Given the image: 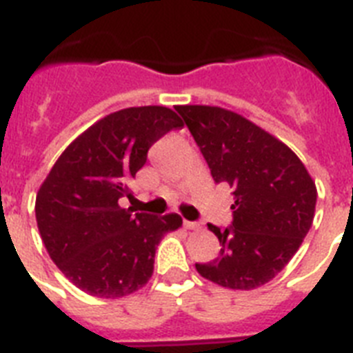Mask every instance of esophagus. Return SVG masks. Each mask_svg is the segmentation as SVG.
<instances>
[{"label": "esophagus", "instance_id": "esophagus-1", "mask_svg": "<svg viewBox=\"0 0 353 353\" xmlns=\"http://www.w3.org/2000/svg\"><path fill=\"white\" fill-rule=\"evenodd\" d=\"M183 225H185V229H188V231H197V229H201V223L190 222V220H185V222H183Z\"/></svg>", "mask_w": 353, "mask_h": 353}]
</instances>
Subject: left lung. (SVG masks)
I'll use <instances>...</instances> for the list:
<instances>
[{"mask_svg":"<svg viewBox=\"0 0 353 353\" xmlns=\"http://www.w3.org/2000/svg\"><path fill=\"white\" fill-rule=\"evenodd\" d=\"M208 161L214 183L232 186V223L208 229L220 256L195 263L199 274L229 290L270 283L290 263L314 219L316 185L299 156L274 134L220 106H176Z\"/></svg>","mask_w":353,"mask_h":353,"instance_id":"obj_1","label":"left lung"}]
</instances>
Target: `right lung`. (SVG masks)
Listing matches in <instances>:
<instances>
[{
    "instance_id": "1",
    "label": "right lung",
    "mask_w": 353,
    "mask_h": 353,
    "mask_svg": "<svg viewBox=\"0 0 353 353\" xmlns=\"http://www.w3.org/2000/svg\"><path fill=\"white\" fill-rule=\"evenodd\" d=\"M183 128L167 106L113 112L69 143L37 192V228L49 257L81 291L121 299L143 288L156 247L183 225L179 214L152 216L121 208L128 183L147 161L149 147Z\"/></svg>"
}]
</instances>
